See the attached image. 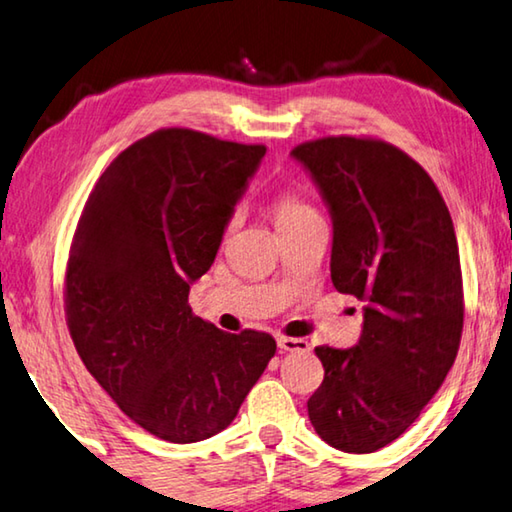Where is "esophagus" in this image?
<instances>
[{
    "mask_svg": "<svg viewBox=\"0 0 512 512\" xmlns=\"http://www.w3.org/2000/svg\"><path fill=\"white\" fill-rule=\"evenodd\" d=\"M277 345L281 352H295V350H309V343L304 338H293V336H279Z\"/></svg>",
    "mask_w": 512,
    "mask_h": 512,
    "instance_id": "obj_1",
    "label": "esophagus"
}]
</instances>
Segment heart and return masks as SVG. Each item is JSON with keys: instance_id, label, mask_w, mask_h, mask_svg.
<instances>
[{"instance_id": "obj_1", "label": "heart", "mask_w": 512, "mask_h": 512, "mask_svg": "<svg viewBox=\"0 0 512 512\" xmlns=\"http://www.w3.org/2000/svg\"><path fill=\"white\" fill-rule=\"evenodd\" d=\"M272 212H274V222H277V229H283V226H290L295 222H302V219L311 215H318V212L313 210L302 196H297L293 192L279 194L277 199H274Z\"/></svg>"}]
</instances>
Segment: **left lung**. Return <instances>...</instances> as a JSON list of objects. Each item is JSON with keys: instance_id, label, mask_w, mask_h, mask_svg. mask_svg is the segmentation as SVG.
<instances>
[{"instance_id": "8db88e82", "label": "left lung", "mask_w": 512, "mask_h": 512, "mask_svg": "<svg viewBox=\"0 0 512 512\" xmlns=\"http://www.w3.org/2000/svg\"><path fill=\"white\" fill-rule=\"evenodd\" d=\"M334 224L332 281L364 302L355 348H316L309 419L329 446L373 453L419 419L460 348L462 270L451 212L419 162L371 137L293 148Z\"/></svg>"}]
</instances>
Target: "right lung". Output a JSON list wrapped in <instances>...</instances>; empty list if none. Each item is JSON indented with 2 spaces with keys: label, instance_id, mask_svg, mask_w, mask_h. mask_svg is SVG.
<instances>
[{
  "label": "right lung",
  "instance_id": "obj_1",
  "mask_svg": "<svg viewBox=\"0 0 512 512\" xmlns=\"http://www.w3.org/2000/svg\"><path fill=\"white\" fill-rule=\"evenodd\" d=\"M263 155L261 144L157 130L109 164L77 222L70 338L121 412L167 442L231 426L277 352L270 334H226L187 304Z\"/></svg>",
  "mask_w": 512,
  "mask_h": 512
}]
</instances>
